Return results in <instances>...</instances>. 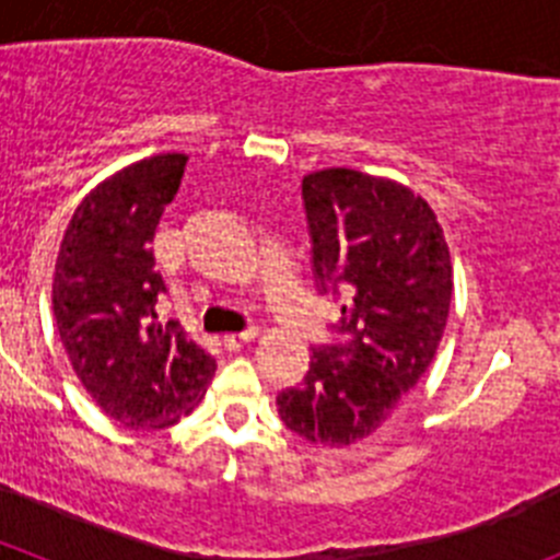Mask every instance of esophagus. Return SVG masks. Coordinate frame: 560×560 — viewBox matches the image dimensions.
Masks as SVG:
<instances>
[{
  "instance_id": "esophagus-1",
  "label": "esophagus",
  "mask_w": 560,
  "mask_h": 560,
  "mask_svg": "<svg viewBox=\"0 0 560 560\" xmlns=\"http://www.w3.org/2000/svg\"><path fill=\"white\" fill-rule=\"evenodd\" d=\"M257 334H260V330H257V328H246V330H241V334H226L224 336V345L230 350H241L246 345V341L255 339Z\"/></svg>"
}]
</instances>
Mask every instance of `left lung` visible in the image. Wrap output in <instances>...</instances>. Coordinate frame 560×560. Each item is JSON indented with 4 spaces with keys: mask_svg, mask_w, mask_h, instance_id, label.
<instances>
[{
    "mask_svg": "<svg viewBox=\"0 0 560 560\" xmlns=\"http://www.w3.org/2000/svg\"><path fill=\"white\" fill-rule=\"evenodd\" d=\"M319 291L350 294L339 348L314 350L303 387L277 395L280 420L308 443L353 446L387 423L427 373L452 305V255L412 187L353 167L303 179Z\"/></svg>",
    "mask_w": 560,
    "mask_h": 560,
    "instance_id": "8db88e82",
    "label": "left lung"
}]
</instances>
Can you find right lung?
Here are the masks:
<instances>
[{"label":"right lung","instance_id":"add662e5","mask_svg":"<svg viewBox=\"0 0 560 560\" xmlns=\"http://www.w3.org/2000/svg\"><path fill=\"white\" fill-rule=\"evenodd\" d=\"M185 165L187 153H156L92 187L69 219L52 275V314L72 370L128 429L173 427L215 375L201 345L156 323L165 280L153 271L151 241Z\"/></svg>","mask_w":560,"mask_h":560}]
</instances>
